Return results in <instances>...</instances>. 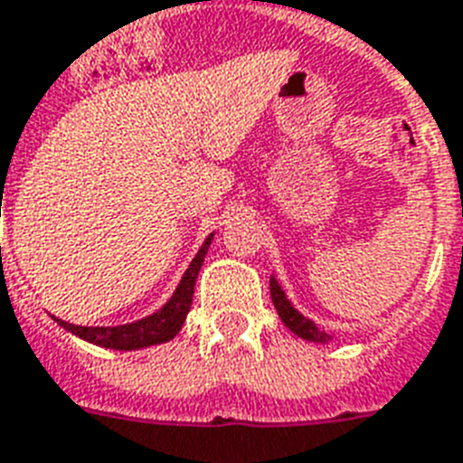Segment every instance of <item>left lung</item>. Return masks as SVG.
<instances>
[{"label": "left lung", "mask_w": 463, "mask_h": 463, "mask_svg": "<svg viewBox=\"0 0 463 463\" xmlns=\"http://www.w3.org/2000/svg\"><path fill=\"white\" fill-rule=\"evenodd\" d=\"M270 297H272V304H275V309H278V314H280L282 324L288 326L292 333H297L299 338L314 340V343H328V340H331L328 333L321 331V328H318L314 321H309V318H304L302 314H299V311L288 302V297H285V292H282L280 285H278L275 280H270Z\"/></svg>", "instance_id": "1"}]
</instances>
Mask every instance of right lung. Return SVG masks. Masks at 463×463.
I'll use <instances>...</instances> for the list:
<instances>
[{"mask_svg": "<svg viewBox=\"0 0 463 463\" xmlns=\"http://www.w3.org/2000/svg\"><path fill=\"white\" fill-rule=\"evenodd\" d=\"M210 241H213V234L207 236L203 249L198 250V256L193 258V263L188 265V270L183 275L181 285L174 292V297L164 304V309H159L152 317L135 321V324L110 326V328H106V326H101V328H96V326H74L67 324V321H60V318H57V324L64 326L67 331H71L79 338L94 343V345L116 347V350H137V347L166 343V340H171L175 333L181 331L183 321H185L188 311H191L193 288H195V280H198L200 265L205 260Z\"/></svg>", "mask_w": 463, "mask_h": 463, "instance_id": "add662e5", "label": "right lung"}]
</instances>
